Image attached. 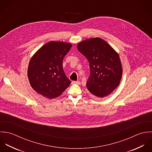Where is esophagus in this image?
<instances>
[{
  "mask_svg": "<svg viewBox=\"0 0 152 152\" xmlns=\"http://www.w3.org/2000/svg\"><path fill=\"white\" fill-rule=\"evenodd\" d=\"M72 83L73 84V85H74V84H76V85H80V82H79V81H73L72 82Z\"/></svg>",
  "mask_w": 152,
  "mask_h": 152,
  "instance_id": "obj_1",
  "label": "esophagus"
}]
</instances>
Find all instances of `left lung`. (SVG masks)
Returning a JSON list of instances; mask_svg holds the SVG:
<instances>
[{"label": "left lung", "instance_id": "obj_1", "mask_svg": "<svg viewBox=\"0 0 152 152\" xmlns=\"http://www.w3.org/2000/svg\"><path fill=\"white\" fill-rule=\"evenodd\" d=\"M78 50L89 62L90 76L86 86L92 94L103 97L119 85L122 75L119 55L104 40L89 39L79 43Z\"/></svg>", "mask_w": 152, "mask_h": 152}]
</instances>
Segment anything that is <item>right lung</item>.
Returning <instances> with one entry per match:
<instances>
[{
	"label": "right lung",
	"mask_w": 152,
	"mask_h": 152,
	"mask_svg": "<svg viewBox=\"0 0 152 152\" xmlns=\"http://www.w3.org/2000/svg\"><path fill=\"white\" fill-rule=\"evenodd\" d=\"M72 45L50 42L31 58L28 76L32 88L49 99L59 96L71 83L63 69V60Z\"/></svg>",
	"instance_id": "right-lung-1"
}]
</instances>
